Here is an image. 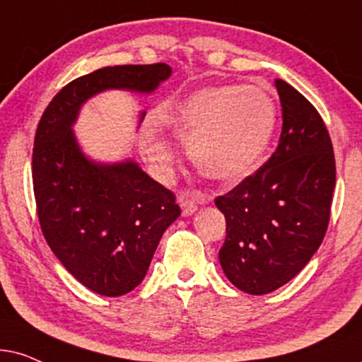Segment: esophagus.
Masks as SVG:
<instances>
[{
  "label": "esophagus",
  "mask_w": 362,
  "mask_h": 362,
  "mask_svg": "<svg viewBox=\"0 0 362 362\" xmlns=\"http://www.w3.org/2000/svg\"><path fill=\"white\" fill-rule=\"evenodd\" d=\"M200 199L197 197L194 192H182L178 195V204L182 206V214L184 215H192L197 210V204H199Z\"/></svg>",
  "instance_id": "1"
}]
</instances>
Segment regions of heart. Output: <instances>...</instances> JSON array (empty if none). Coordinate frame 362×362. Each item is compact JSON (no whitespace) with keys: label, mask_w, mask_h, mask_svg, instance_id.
Returning <instances> with one entry per match:
<instances>
[{"label":"heart","mask_w":362,"mask_h":362,"mask_svg":"<svg viewBox=\"0 0 362 362\" xmlns=\"http://www.w3.org/2000/svg\"><path fill=\"white\" fill-rule=\"evenodd\" d=\"M276 104L258 86H215L190 94L162 114V122L187 144L197 170L215 180H237L262 157L276 125ZM151 160L163 170L173 151L163 139L146 142Z\"/></svg>","instance_id":"1"}]
</instances>
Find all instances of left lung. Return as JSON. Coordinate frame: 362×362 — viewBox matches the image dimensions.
I'll list each match as a JSON object with an SVG mask.
<instances>
[{
	"instance_id": "left-lung-1",
	"label": "left lung",
	"mask_w": 362,
	"mask_h": 362,
	"mask_svg": "<svg viewBox=\"0 0 362 362\" xmlns=\"http://www.w3.org/2000/svg\"><path fill=\"white\" fill-rule=\"evenodd\" d=\"M274 86L283 110L276 151L215 199L226 220L220 264L248 295L278 290L306 267L326 235L336 185L334 152L320 112L285 81Z\"/></svg>"
}]
</instances>
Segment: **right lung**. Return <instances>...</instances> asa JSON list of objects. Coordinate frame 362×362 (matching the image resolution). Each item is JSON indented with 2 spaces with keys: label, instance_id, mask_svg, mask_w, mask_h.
<instances>
[{
  "label": "right lung",
  "instance_id": "right-lung-1",
  "mask_svg": "<svg viewBox=\"0 0 362 362\" xmlns=\"http://www.w3.org/2000/svg\"><path fill=\"white\" fill-rule=\"evenodd\" d=\"M170 72L165 62L103 67L66 84L37 124L33 189L42 235L67 272L98 295L122 296L142 281L180 206L136 162L86 158L71 125L100 90L152 93Z\"/></svg>",
  "mask_w": 362,
  "mask_h": 362
}]
</instances>
